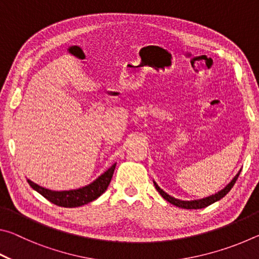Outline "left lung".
I'll return each instance as SVG.
<instances>
[{
	"label": "left lung",
	"mask_w": 259,
	"mask_h": 259,
	"mask_svg": "<svg viewBox=\"0 0 259 259\" xmlns=\"http://www.w3.org/2000/svg\"><path fill=\"white\" fill-rule=\"evenodd\" d=\"M240 172H241V170L235 175V177L232 179L231 183L227 184V185L224 188H223L222 191H219L218 193H216V194L210 195V196H208V198H203V199H200V200H192V201H183V200L175 199L174 196H170L168 193H165L163 190H161L159 185H157L155 182H153V183H154V186L156 188V191L160 193L162 198L168 201V202H170L171 204L176 205V207L183 208V209H202V208L208 207V205L217 202V201L224 198L227 193H229L232 190V187L234 186V184L236 182V179H238Z\"/></svg>",
	"instance_id": "obj_1"
}]
</instances>
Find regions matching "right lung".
<instances>
[{"label":"right lung","instance_id":"obj_1","mask_svg":"<svg viewBox=\"0 0 259 259\" xmlns=\"http://www.w3.org/2000/svg\"><path fill=\"white\" fill-rule=\"evenodd\" d=\"M115 165L116 163H114L111 168L106 170L103 175H100L96 181H94L93 183L84 187L77 188V190L59 192L51 191L37 185V184L33 183L32 181H29V179H27V182L33 190L40 193L42 196H45V198L47 200H49L51 203L65 208L81 207V205H84L91 202V201L98 199L99 196L107 190L109 183H111V179L113 177L114 170H115Z\"/></svg>","mask_w":259,"mask_h":259}]
</instances>
